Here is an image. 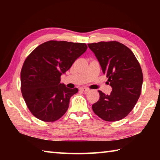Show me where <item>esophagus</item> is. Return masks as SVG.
I'll return each instance as SVG.
<instances>
[{
    "mask_svg": "<svg viewBox=\"0 0 160 160\" xmlns=\"http://www.w3.org/2000/svg\"><path fill=\"white\" fill-rule=\"evenodd\" d=\"M80 90L84 91V92H87V91H89V89H88V88H87V87H81L80 88Z\"/></svg>",
    "mask_w": 160,
    "mask_h": 160,
    "instance_id": "obj_1",
    "label": "esophagus"
}]
</instances>
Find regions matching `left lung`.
I'll list each match as a JSON object with an SVG mask.
<instances>
[{
    "instance_id": "left-lung-1",
    "label": "left lung",
    "mask_w": 160,
    "mask_h": 160,
    "mask_svg": "<svg viewBox=\"0 0 160 160\" xmlns=\"http://www.w3.org/2000/svg\"><path fill=\"white\" fill-rule=\"evenodd\" d=\"M88 47L112 88L110 95L98 91L100 99L92 105V109L105 121L122 120L132 111L140 96L143 74L140 63L132 51L119 42L91 43Z\"/></svg>"
}]
</instances>
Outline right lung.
Instances as JSON below:
<instances>
[{"label":"right lung","mask_w":160,"mask_h":160,"mask_svg":"<svg viewBox=\"0 0 160 160\" xmlns=\"http://www.w3.org/2000/svg\"><path fill=\"white\" fill-rule=\"evenodd\" d=\"M85 43L50 40L37 47L24 62L21 92L31 113L45 122H54L66 113L71 97L78 89L60 83V76L86 52Z\"/></svg>","instance_id":"right-lung-1"}]
</instances>
